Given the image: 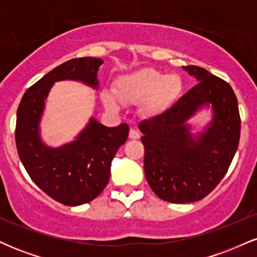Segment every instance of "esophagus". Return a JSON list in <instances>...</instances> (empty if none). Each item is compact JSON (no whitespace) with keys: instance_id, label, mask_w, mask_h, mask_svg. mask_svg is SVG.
<instances>
[{"instance_id":"obj_1","label":"esophagus","mask_w":257,"mask_h":257,"mask_svg":"<svg viewBox=\"0 0 257 257\" xmlns=\"http://www.w3.org/2000/svg\"><path fill=\"white\" fill-rule=\"evenodd\" d=\"M139 138H140V133L138 131H135V129H131V131H129V139H132V140H137Z\"/></svg>"}]
</instances>
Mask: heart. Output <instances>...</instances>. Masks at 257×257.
Here are the masks:
<instances>
[{"label": "heart", "instance_id": "1", "mask_svg": "<svg viewBox=\"0 0 257 257\" xmlns=\"http://www.w3.org/2000/svg\"><path fill=\"white\" fill-rule=\"evenodd\" d=\"M182 81L175 73L166 75L158 70L146 67L126 73L116 79L113 93L104 90L101 99L106 107L117 111L120 102L137 104L141 101V108L147 114H159L169 110L178 101L182 93Z\"/></svg>", "mask_w": 257, "mask_h": 257}]
</instances>
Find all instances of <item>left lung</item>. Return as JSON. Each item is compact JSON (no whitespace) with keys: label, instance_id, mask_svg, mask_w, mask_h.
<instances>
[{"label":"left lung","instance_id":"8db88e82","mask_svg":"<svg viewBox=\"0 0 257 257\" xmlns=\"http://www.w3.org/2000/svg\"><path fill=\"white\" fill-rule=\"evenodd\" d=\"M197 79L169 110L143 120L146 180L161 199L184 204L208 196L222 180L237 152L240 117L227 82L199 66H182ZM211 107L213 117L194 136L188 124L197 111Z\"/></svg>","mask_w":257,"mask_h":257}]
</instances>
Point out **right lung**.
Here are the masks:
<instances>
[{
    "mask_svg": "<svg viewBox=\"0 0 257 257\" xmlns=\"http://www.w3.org/2000/svg\"><path fill=\"white\" fill-rule=\"evenodd\" d=\"M99 58L71 59L59 65L23 95L17 111L18 155L32 181L44 193L64 205L90 202L102 192L110 179L111 162L126 141L129 126H106L91 118L75 140L51 147L41 138L40 123L53 84L78 81L98 89Z\"/></svg>",
    "mask_w": 257,
    "mask_h": 257,
    "instance_id": "1",
    "label": "right lung"
}]
</instances>
